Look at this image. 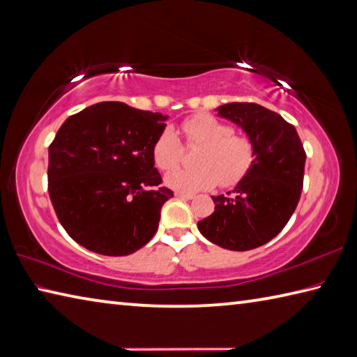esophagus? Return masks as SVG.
Returning <instances> with one entry per match:
<instances>
[{
  "instance_id": "1",
  "label": "esophagus",
  "mask_w": 357,
  "mask_h": 357,
  "mask_svg": "<svg viewBox=\"0 0 357 357\" xmlns=\"http://www.w3.org/2000/svg\"><path fill=\"white\" fill-rule=\"evenodd\" d=\"M177 197H183V199H194V194H190V192H181V191H177L176 192Z\"/></svg>"
}]
</instances>
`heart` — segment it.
<instances>
[{
    "label": "heart",
    "mask_w": 357,
    "mask_h": 357,
    "mask_svg": "<svg viewBox=\"0 0 357 357\" xmlns=\"http://www.w3.org/2000/svg\"><path fill=\"white\" fill-rule=\"evenodd\" d=\"M188 144L202 146L197 165L200 167H177L165 176L171 190L197 192L211 190L219 181L233 186L244 178L255 163L253 143L245 137L234 135L233 126L208 113L188 118L183 126ZM153 161L160 169H171L183 157V144L172 127L160 133L153 143Z\"/></svg>",
    "instance_id": "heart-1"
}]
</instances>
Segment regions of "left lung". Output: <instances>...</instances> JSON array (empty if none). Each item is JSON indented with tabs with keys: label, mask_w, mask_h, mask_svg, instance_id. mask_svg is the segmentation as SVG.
<instances>
[{
	"label": "left lung",
	"mask_w": 357,
	"mask_h": 357,
	"mask_svg": "<svg viewBox=\"0 0 357 357\" xmlns=\"http://www.w3.org/2000/svg\"><path fill=\"white\" fill-rule=\"evenodd\" d=\"M216 112L252 141L255 163L228 196H211L214 211L197 222V228L227 250H252L277 236L294 214L303 188L306 153L295 127L266 107L231 102Z\"/></svg>",
	"instance_id": "obj_1"
}]
</instances>
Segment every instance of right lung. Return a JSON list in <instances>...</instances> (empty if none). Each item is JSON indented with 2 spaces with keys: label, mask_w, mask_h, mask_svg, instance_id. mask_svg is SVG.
I'll list each match as a JSON object with an SVG mask.
<instances>
[{
  "label": "right lung",
  "mask_w": 357,
  "mask_h": 357,
  "mask_svg": "<svg viewBox=\"0 0 357 357\" xmlns=\"http://www.w3.org/2000/svg\"><path fill=\"white\" fill-rule=\"evenodd\" d=\"M169 116L99 102L70 116L50 146L48 191L60 224L90 252L126 257L155 234L161 183L153 143Z\"/></svg>",
  "instance_id": "add662e5"
}]
</instances>
